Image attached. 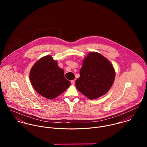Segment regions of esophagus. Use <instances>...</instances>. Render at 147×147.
<instances>
[{
	"label": "esophagus",
	"mask_w": 147,
	"mask_h": 147,
	"mask_svg": "<svg viewBox=\"0 0 147 147\" xmlns=\"http://www.w3.org/2000/svg\"><path fill=\"white\" fill-rule=\"evenodd\" d=\"M71 84H72V85H74L75 84V80H74L71 81Z\"/></svg>",
	"instance_id": "obj_1"
}]
</instances>
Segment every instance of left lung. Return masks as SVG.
Wrapping results in <instances>:
<instances>
[{"label":"left lung","mask_w":147,"mask_h":147,"mask_svg":"<svg viewBox=\"0 0 147 147\" xmlns=\"http://www.w3.org/2000/svg\"><path fill=\"white\" fill-rule=\"evenodd\" d=\"M76 86L90 100L106 94L114 83L115 72L110 62L101 54L90 53L83 60Z\"/></svg>","instance_id":"left-lung-1"}]
</instances>
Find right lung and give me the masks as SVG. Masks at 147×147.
<instances>
[{"label":"right lung","instance_id":"1","mask_svg":"<svg viewBox=\"0 0 147 147\" xmlns=\"http://www.w3.org/2000/svg\"><path fill=\"white\" fill-rule=\"evenodd\" d=\"M29 78L37 92L51 100L61 94L71 85L64 78V71L50 55L42 57L33 65Z\"/></svg>","mask_w":147,"mask_h":147}]
</instances>
